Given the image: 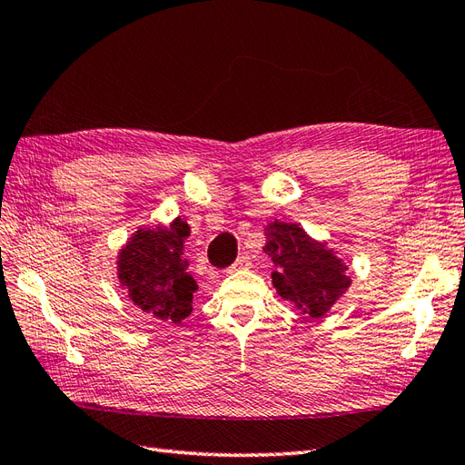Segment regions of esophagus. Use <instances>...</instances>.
Instances as JSON below:
<instances>
[{
    "instance_id": "34e87169",
    "label": "esophagus",
    "mask_w": 465,
    "mask_h": 465,
    "mask_svg": "<svg viewBox=\"0 0 465 465\" xmlns=\"http://www.w3.org/2000/svg\"><path fill=\"white\" fill-rule=\"evenodd\" d=\"M244 268H251V259H249V256H239V259L234 261V264L229 268V272L244 271Z\"/></svg>"
}]
</instances>
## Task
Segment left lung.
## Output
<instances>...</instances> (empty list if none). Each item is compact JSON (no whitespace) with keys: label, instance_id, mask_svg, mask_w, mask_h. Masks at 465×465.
<instances>
[{"label":"left lung","instance_id":"1","mask_svg":"<svg viewBox=\"0 0 465 465\" xmlns=\"http://www.w3.org/2000/svg\"><path fill=\"white\" fill-rule=\"evenodd\" d=\"M264 252L276 271V292L311 318L324 316L350 286L346 264L322 242L312 241L301 226L274 221L266 226Z\"/></svg>","mask_w":465,"mask_h":465}]
</instances>
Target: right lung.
I'll use <instances>...</instances> for the list:
<instances>
[{
  "label": "right lung",
  "instance_id": "right-lung-1",
  "mask_svg": "<svg viewBox=\"0 0 465 465\" xmlns=\"http://www.w3.org/2000/svg\"><path fill=\"white\" fill-rule=\"evenodd\" d=\"M191 234L189 224L174 219L169 226L141 229L119 252V281L143 312L161 320L181 322L193 312L197 282L187 272L183 242Z\"/></svg>",
  "mask_w": 465,
  "mask_h": 465
}]
</instances>
